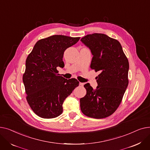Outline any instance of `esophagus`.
<instances>
[{
	"instance_id": "obj_1",
	"label": "esophagus",
	"mask_w": 150,
	"mask_h": 150,
	"mask_svg": "<svg viewBox=\"0 0 150 150\" xmlns=\"http://www.w3.org/2000/svg\"><path fill=\"white\" fill-rule=\"evenodd\" d=\"M79 85L81 86H83L84 85V83H82V82H79Z\"/></svg>"
}]
</instances>
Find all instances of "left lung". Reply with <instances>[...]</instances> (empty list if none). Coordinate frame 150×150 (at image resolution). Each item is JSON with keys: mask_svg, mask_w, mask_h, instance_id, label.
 <instances>
[{"mask_svg": "<svg viewBox=\"0 0 150 150\" xmlns=\"http://www.w3.org/2000/svg\"><path fill=\"white\" fill-rule=\"evenodd\" d=\"M92 52L90 68L100 73L94 90L89 83L84 87L86 95L80 99L85 116L103 119L119 107L128 85L129 62L119 42L101 33L87 34L81 40Z\"/></svg>", "mask_w": 150, "mask_h": 150, "instance_id": "left-lung-1", "label": "left lung"}]
</instances>
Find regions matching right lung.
I'll use <instances>...</instances> for the list:
<instances>
[{
  "label": "right lung",
  "mask_w": 150,
  "mask_h": 150,
  "mask_svg": "<svg viewBox=\"0 0 150 150\" xmlns=\"http://www.w3.org/2000/svg\"><path fill=\"white\" fill-rule=\"evenodd\" d=\"M81 38L53 35L38 40L26 60L23 74L26 97L34 112L44 119L54 118L62 113V105L79 81L58 76L57 67L63 68L64 51Z\"/></svg>",
  "instance_id": "add662e5"
}]
</instances>
